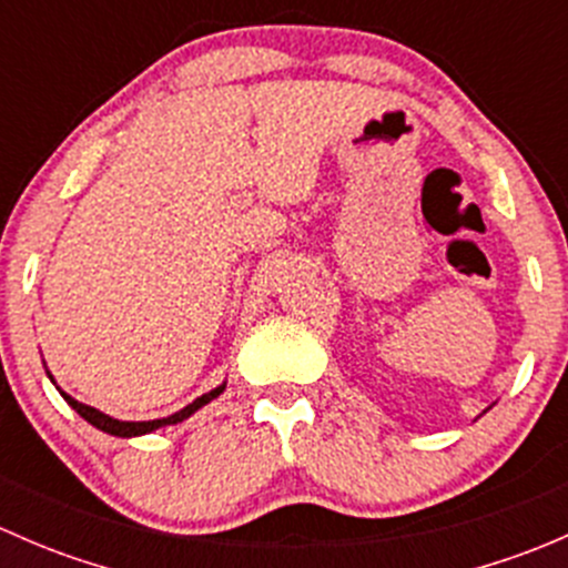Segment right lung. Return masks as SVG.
<instances>
[{
    "mask_svg": "<svg viewBox=\"0 0 568 568\" xmlns=\"http://www.w3.org/2000/svg\"><path fill=\"white\" fill-rule=\"evenodd\" d=\"M45 374H49V371H45ZM49 379H51V374H49ZM51 382H54V379H51ZM57 390H60V387H57ZM222 390H225V382H222L220 387H214V390H211V393H203V395H200V398H194L192 404L183 406V409L175 412V415L159 417V420H118V417H109L101 409H95V406H88V404H82V400L71 398V395H68V393L60 390V395L68 400V406H73V409H77L79 415H82L84 420L90 423V426L101 428V432L112 434V437H125V439H129V437H142V434H151V432H156V428L173 426V423L186 420L189 415H194V412H197L200 406H205V404H209V400H214Z\"/></svg>",
    "mask_w": 568,
    "mask_h": 568,
    "instance_id": "add662e5",
    "label": "right lung"
}]
</instances>
